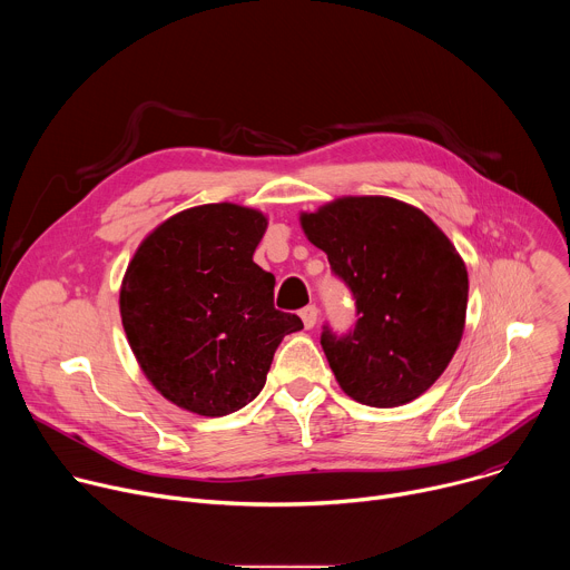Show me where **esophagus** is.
I'll list each match as a JSON object with an SVG mask.
<instances>
[{"label":"esophagus","mask_w":570,"mask_h":570,"mask_svg":"<svg viewBox=\"0 0 570 570\" xmlns=\"http://www.w3.org/2000/svg\"><path fill=\"white\" fill-rule=\"evenodd\" d=\"M299 317H302V322H304V327H306V330H313V327H315V322H317V306H315V304L304 306V308L299 311Z\"/></svg>","instance_id":"obj_1"}]
</instances>
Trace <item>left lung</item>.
Listing matches in <instances>:
<instances>
[{
    "label": "left lung",
    "mask_w": 570,
    "mask_h": 570,
    "mask_svg": "<svg viewBox=\"0 0 570 570\" xmlns=\"http://www.w3.org/2000/svg\"><path fill=\"white\" fill-rule=\"evenodd\" d=\"M315 248L356 299L354 330L320 345L354 401L394 409L424 394L451 363L466 315V266L417 207L347 196L299 216Z\"/></svg>",
    "instance_id": "obj_1"
}]
</instances>
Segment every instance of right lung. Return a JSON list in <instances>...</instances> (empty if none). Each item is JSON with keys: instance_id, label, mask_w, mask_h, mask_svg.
<instances>
[{"instance_id": "right-lung-1", "label": "right lung", "mask_w": 570, "mask_h": 570, "mask_svg": "<svg viewBox=\"0 0 570 570\" xmlns=\"http://www.w3.org/2000/svg\"><path fill=\"white\" fill-rule=\"evenodd\" d=\"M266 227L250 207H191L157 225L128 264L119 308L130 350L189 413L223 417L250 403L282 338L304 327L275 308V277L253 262Z\"/></svg>"}]
</instances>
